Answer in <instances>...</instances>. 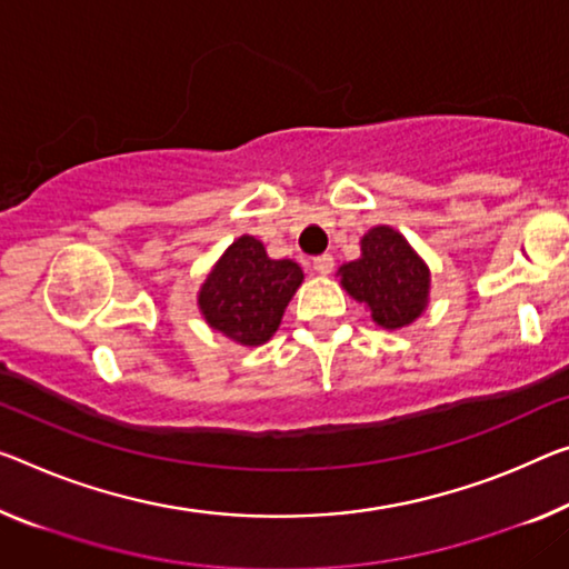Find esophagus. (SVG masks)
<instances>
[{
  "instance_id": "obj_1",
  "label": "esophagus",
  "mask_w": 569,
  "mask_h": 569,
  "mask_svg": "<svg viewBox=\"0 0 569 569\" xmlns=\"http://www.w3.org/2000/svg\"><path fill=\"white\" fill-rule=\"evenodd\" d=\"M312 269H315V272H318V274L328 277L330 272H333V257L322 254V257H318V259H312Z\"/></svg>"
}]
</instances>
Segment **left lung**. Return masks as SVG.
<instances>
[{
  "mask_svg": "<svg viewBox=\"0 0 569 569\" xmlns=\"http://www.w3.org/2000/svg\"><path fill=\"white\" fill-rule=\"evenodd\" d=\"M340 287L371 312L383 330H401L427 310L430 267L391 226H373L361 236V257L338 267Z\"/></svg>",
  "mask_w": 569,
  "mask_h": 569,
  "instance_id": "1",
  "label": "left lung"
}]
</instances>
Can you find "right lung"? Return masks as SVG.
Instances as JSON below:
<instances>
[{
	"mask_svg": "<svg viewBox=\"0 0 569 569\" xmlns=\"http://www.w3.org/2000/svg\"><path fill=\"white\" fill-rule=\"evenodd\" d=\"M302 279V267L297 261L272 259L264 243L243 233L206 274L198 290V310L208 328L233 343L264 346L279 330Z\"/></svg>",
	"mask_w": 569,
	"mask_h": 569,
	"instance_id": "right-lung-1",
	"label": "right lung"
}]
</instances>
